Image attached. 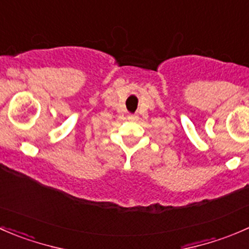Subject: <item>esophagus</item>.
<instances>
[{
    "instance_id": "obj_1",
    "label": "esophagus",
    "mask_w": 249,
    "mask_h": 249,
    "mask_svg": "<svg viewBox=\"0 0 249 249\" xmlns=\"http://www.w3.org/2000/svg\"><path fill=\"white\" fill-rule=\"evenodd\" d=\"M127 119L130 120V121H138V119H139V116H138V115L130 114V115H128Z\"/></svg>"
}]
</instances>
